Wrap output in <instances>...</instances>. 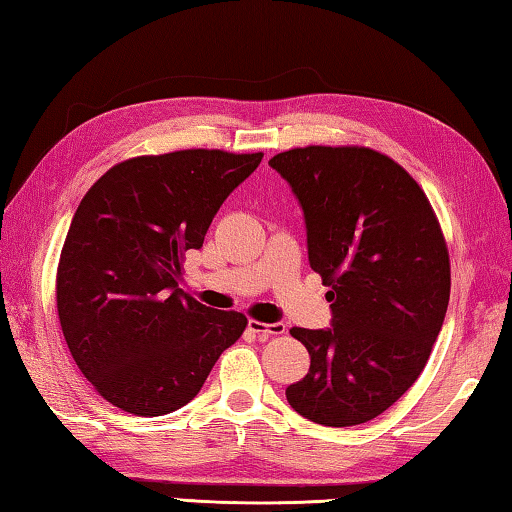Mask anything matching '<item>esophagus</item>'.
<instances>
[{
  "mask_svg": "<svg viewBox=\"0 0 512 512\" xmlns=\"http://www.w3.org/2000/svg\"><path fill=\"white\" fill-rule=\"evenodd\" d=\"M248 328L253 330L259 339H269V337L285 335V326H282V323H262V321H257V319H250L248 321Z\"/></svg>",
  "mask_w": 512,
  "mask_h": 512,
  "instance_id": "obj_1",
  "label": "esophagus"
}]
</instances>
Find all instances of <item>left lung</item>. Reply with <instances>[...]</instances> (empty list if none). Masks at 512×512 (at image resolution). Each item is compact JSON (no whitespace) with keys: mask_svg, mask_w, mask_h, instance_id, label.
Segmentation results:
<instances>
[{"mask_svg":"<svg viewBox=\"0 0 512 512\" xmlns=\"http://www.w3.org/2000/svg\"><path fill=\"white\" fill-rule=\"evenodd\" d=\"M269 164L303 207L332 307V328L289 330L310 371L287 401L321 426L364 424L408 392L440 335L451 291L440 221L408 170L364 145H305Z\"/></svg>","mask_w":512,"mask_h":512,"instance_id":"8db88e82","label":"left lung"}]
</instances>
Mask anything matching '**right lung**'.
<instances>
[{
    "label": "right lung",
    "instance_id": "1",
    "mask_svg": "<svg viewBox=\"0 0 512 512\" xmlns=\"http://www.w3.org/2000/svg\"><path fill=\"white\" fill-rule=\"evenodd\" d=\"M264 154L191 148L111 166L81 198L56 269V310L79 371L136 417L189 403L243 335L241 312L177 289L218 207Z\"/></svg>",
    "mask_w": 512,
    "mask_h": 512
}]
</instances>
